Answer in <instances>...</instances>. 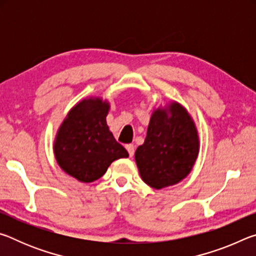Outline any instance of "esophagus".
Masks as SVG:
<instances>
[{
	"mask_svg": "<svg viewBox=\"0 0 256 256\" xmlns=\"http://www.w3.org/2000/svg\"><path fill=\"white\" fill-rule=\"evenodd\" d=\"M126 150H128L130 157H133L134 151H136V146H134L133 144H126Z\"/></svg>",
	"mask_w": 256,
	"mask_h": 256,
	"instance_id": "34e87169",
	"label": "esophagus"
}]
</instances>
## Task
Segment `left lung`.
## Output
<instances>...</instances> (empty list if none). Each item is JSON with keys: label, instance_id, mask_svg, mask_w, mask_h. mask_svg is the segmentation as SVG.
<instances>
[{"label": "left lung", "instance_id": "obj_1", "mask_svg": "<svg viewBox=\"0 0 256 256\" xmlns=\"http://www.w3.org/2000/svg\"><path fill=\"white\" fill-rule=\"evenodd\" d=\"M198 154V136L188 110L178 102L154 112L144 144L136 151L141 178L156 190L177 184L190 174Z\"/></svg>", "mask_w": 256, "mask_h": 256}]
</instances>
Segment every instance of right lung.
Segmentation results:
<instances>
[{"instance_id":"add662e5","label":"right lung","mask_w":256,"mask_h":256,"mask_svg":"<svg viewBox=\"0 0 256 256\" xmlns=\"http://www.w3.org/2000/svg\"><path fill=\"white\" fill-rule=\"evenodd\" d=\"M108 110L102 99H84L68 112L56 136L54 154L60 167L84 183L100 178L114 160L128 157L107 126Z\"/></svg>"}]
</instances>
